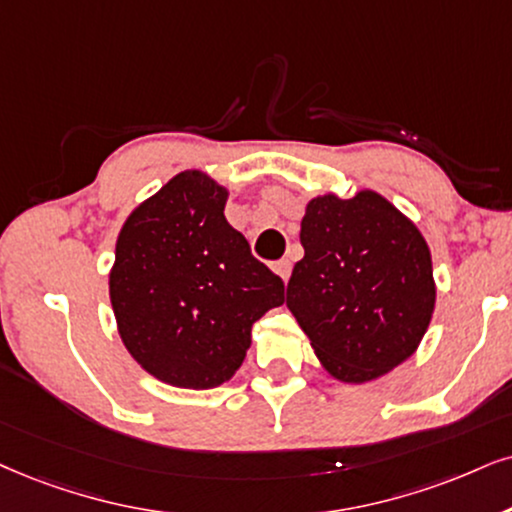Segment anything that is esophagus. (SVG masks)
<instances>
[{"instance_id": "34e87169", "label": "esophagus", "mask_w": 512, "mask_h": 512, "mask_svg": "<svg viewBox=\"0 0 512 512\" xmlns=\"http://www.w3.org/2000/svg\"><path fill=\"white\" fill-rule=\"evenodd\" d=\"M271 269H274L276 274L283 278V281H288L290 271H293V264H290V260H278V262H274V267H271Z\"/></svg>"}]
</instances>
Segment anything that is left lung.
<instances>
[{"mask_svg":"<svg viewBox=\"0 0 512 512\" xmlns=\"http://www.w3.org/2000/svg\"><path fill=\"white\" fill-rule=\"evenodd\" d=\"M300 241L286 304L321 366L361 385L409 359L437 297L418 226L375 191L326 193L307 203Z\"/></svg>","mask_w":512,"mask_h":512,"instance_id":"obj_1","label":"left lung"}]
</instances>
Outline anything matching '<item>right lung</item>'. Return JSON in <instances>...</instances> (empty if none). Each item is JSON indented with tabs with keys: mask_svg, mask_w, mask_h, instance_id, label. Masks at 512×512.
Returning <instances> with one entry per match:
<instances>
[{
	"mask_svg": "<svg viewBox=\"0 0 512 512\" xmlns=\"http://www.w3.org/2000/svg\"><path fill=\"white\" fill-rule=\"evenodd\" d=\"M229 191L200 170L132 210L108 276L118 333L153 378L212 390L241 368L252 323L281 307L283 281L226 222Z\"/></svg>",
	"mask_w": 512,
	"mask_h": 512,
	"instance_id": "right-lung-1",
	"label": "right lung"
}]
</instances>
